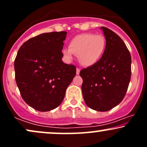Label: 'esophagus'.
I'll return each instance as SVG.
<instances>
[{
  "label": "esophagus",
  "mask_w": 147,
  "mask_h": 147,
  "mask_svg": "<svg viewBox=\"0 0 147 147\" xmlns=\"http://www.w3.org/2000/svg\"><path fill=\"white\" fill-rule=\"evenodd\" d=\"M79 72H80V69H79V68H77V71H76L77 75H79Z\"/></svg>",
  "instance_id": "34e87169"
}]
</instances>
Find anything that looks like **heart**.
Listing matches in <instances>:
<instances>
[{
    "mask_svg": "<svg viewBox=\"0 0 147 147\" xmlns=\"http://www.w3.org/2000/svg\"><path fill=\"white\" fill-rule=\"evenodd\" d=\"M106 40L102 35L83 33L70 40L69 48L63 50L67 60H72L73 55L78 57L79 63L84 66H90L97 63L104 54Z\"/></svg>",
    "mask_w": 147,
    "mask_h": 147,
    "instance_id": "heart-1",
    "label": "heart"
}]
</instances>
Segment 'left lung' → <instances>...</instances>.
Listing matches in <instances>:
<instances>
[{
  "instance_id": "1",
  "label": "left lung",
  "mask_w": 147,
  "mask_h": 147,
  "mask_svg": "<svg viewBox=\"0 0 147 147\" xmlns=\"http://www.w3.org/2000/svg\"><path fill=\"white\" fill-rule=\"evenodd\" d=\"M106 38L102 58L80 71L82 90L86 105L97 111H108L119 104L125 96L131 75V54L116 33L101 28Z\"/></svg>"
}]
</instances>
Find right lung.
Returning <instances> with one entry per match:
<instances>
[{"mask_svg": "<svg viewBox=\"0 0 147 147\" xmlns=\"http://www.w3.org/2000/svg\"><path fill=\"white\" fill-rule=\"evenodd\" d=\"M66 32L43 33L25 41L14 61L15 79L23 100L38 111L56 109L76 75L62 61Z\"/></svg>", "mask_w": 147, "mask_h": 147, "instance_id": "obj_1", "label": "right lung"}]
</instances>
